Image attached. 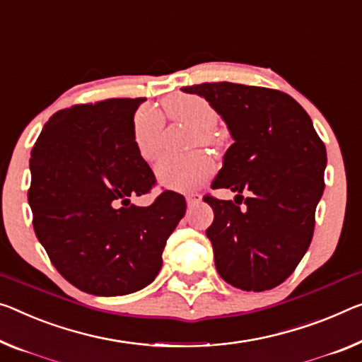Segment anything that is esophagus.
<instances>
[{"mask_svg": "<svg viewBox=\"0 0 362 362\" xmlns=\"http://www.w3.org/2000/svg\"><path fill=\"white\" fill-rule=\"evenodd\" d=\"M200 199H202V196H200V194H197V192H189V194H186V202H187L189 207H192V205L199 204Z\"/></svg>", "mask_w": 362, "mask_h": 362, "instance_id": "obj_1", "label": "esophagus"}]
</instances>
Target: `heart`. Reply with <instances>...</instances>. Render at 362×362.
<instances>
[{"instance_id": "b5f03b06", "label": "heart", "mask_w": 362, "mask_h": 362, "mask_svg": "<svg viewBox=\"0 0 362 362\" xmlns=\"http://www.w3.org/2000/svg\"><path fill=\"white\" fill-rule=\"evenodd\" d=\"M165 113L170 119L180 121L196 129V142L214 144V129L218 124V113L207 100L194 93H173L163 100ZM163 119L150 108H141L134 118V142L141 157L152 162L162 148ZM157 177L162 185L173 189H191L214 171V163L207 155L168 153L157 163Z\"/></svg>"}]
</instances>
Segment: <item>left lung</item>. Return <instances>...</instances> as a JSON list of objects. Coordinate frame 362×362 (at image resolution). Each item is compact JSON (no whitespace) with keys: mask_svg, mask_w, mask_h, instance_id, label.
Instances as JSON below:
<instances>
[{"mask_svg":"<svg viewBox=\"0 0 362 362\" xmlns=\"http://www.w3.org/2000/svg\"><path fill=\"white\" fill-rule=\"evenodd\" d=\"M182 92L207 100L235 141L212 182L236 192L235 202L204 197L214 209L205 233L216 272L239 290H272L293 274L313 239L324 142L305 110L280 90L205 82Z\"/></svg>","mask_w":362,"mask_h":362,"instance_id":"left-lung-1","label":"left lung"}]
</instances>
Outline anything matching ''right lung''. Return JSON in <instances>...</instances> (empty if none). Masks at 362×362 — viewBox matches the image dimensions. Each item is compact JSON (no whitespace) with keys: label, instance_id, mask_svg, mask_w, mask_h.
Masks as SVG:
<instances>
[{"label":"right lung","instance_id":"obj_1","mask_svg":"<svg viewBox=\"0 0 362 362\" xmlns=\"http://www.w3.org/2000/svg\"><path fill=\"white\" fill-rule=\"evenodd\" d=\"M146 98L77 105L49 118L32 148L33 230L52 264L81 291L118 296L142 290L162 269L166 239L186 214L181 194L148 207L155 176L134 142Z\"/></svg>","mask_w":362,"mask_h":362}]
</instances>
